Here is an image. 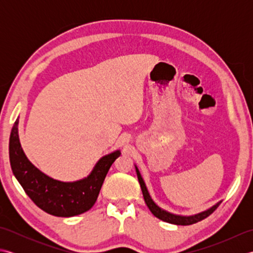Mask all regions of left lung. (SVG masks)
I'll list each match as a JSON object with an SVG mask.
<instances>
[{"label": "left lung", "mask_w": 253, "mask_h": 253, "mask_svg": "<svg viewBox=\"0 0 253 253\" xmlns=\"http://www.w3.org/2000/svg\"><path fill=\"white\" fill-rule=\"evenodd\" d=\"M136 168V171H137V176H138V180H139V184H140L141 187V190H142V195H143V199H144V202L148 206L149 210L151 211V213L155 217H158L160 219H162V221L166 222V223H169V224H175V225H191V224H195L202 221V219L207 218L210 214H212L215 210L217 209V207L221 204L222 201L217 202L216 204H214L213 207H211L210 209L206 210V211H203L201 213H198L195 214V215H189V216H184V215H177V214H173L170 212L165 211V210L161 209L157 203H155L151 196H150V193L147 189V186L144 184V180L142 179V177L140 175V171H139L138 168L135 165Z\"/></svg>", "instance_id": "1"}]
</instances>
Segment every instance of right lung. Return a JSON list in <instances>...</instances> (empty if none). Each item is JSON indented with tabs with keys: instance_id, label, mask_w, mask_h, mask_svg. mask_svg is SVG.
Instances as JSON below:
<instances>
[{
	"instance_id": "obj_1",
	"label": "right lung",
	"mask_w": 253,
	"mask_h": 253,
	"mask_svg": "<svg viewBox=\"0 0 253 253\" xmlns=\"http://www.w3.org/2000/svg\"><path fill=\"white\" fill-rule=\"evenodd\" d=\"M8 149L13 174L27 196L44 212L60 217L78 215L93 207L107 171L121 155L120 150L104 155L84 179L72 182L53 179L27 159L19 142L18 118L10 132Z\"/></svg>"
}]
</instances>
